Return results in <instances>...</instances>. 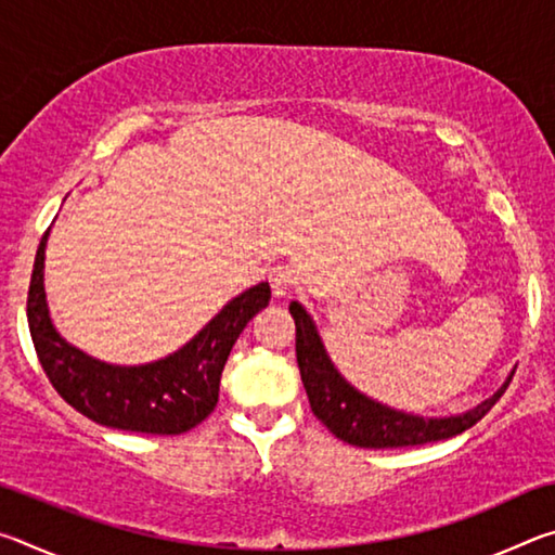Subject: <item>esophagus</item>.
Masks as SVG:
<instances>
[{"instance_id": "34e87169", "label": "esophagus", "mask_w": 555, "mask_h": 555, "mask_svg": "<svg viewBox=\"0 0 555 555\" xmlns=\"http://www.w3.org/2000/svg\"><path fill=\"white\" fill-rule=\"evenodd\" d=\"M269 284L274 298H286L294 288V271L288 267H274L269 271Z\"/></svg>"}]
</instances>
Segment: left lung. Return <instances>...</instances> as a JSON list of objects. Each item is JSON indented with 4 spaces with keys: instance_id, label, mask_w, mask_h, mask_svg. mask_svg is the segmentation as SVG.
I'll list each match as a JSON object with an SVG mask.
<instances>
[{
    "instance_id": "1",
    "label": "left lung",
    "mask_w": 555,
    "mask_h": 555,
    "mask_svg": "<svg viewBox=\"0 0 555 555\" xmlns=\"http://www.w3.org/2000/svg\"><path fill=\"white\" fill-rule=\"evenodd\" d=\"M296 321V360L308 401L318 418L335 438L357 448H406L453 438L473 428L509 387L514 370L490 399L455 416H421L387 406L347 382L327 354L311 313L298 300H291Z\"/></svg>"
}]
</instances>
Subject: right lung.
<instances>
[{
    "instance_id": "add662e5",
    "label": "right lung",
    "mask_w": 555,
    "mask_h": 555,
    "mask_svg": "<svg viewBox=\"0 0 555 555\" xmlns=\"http://www.w3.org/2000/svg\"><path fill=\"white\" fill-rule=\"evenodd\" d=\"M36 251L26 300L31 340L46 377L75 411L100 426L131 434L178 436L212 413L232 345L251 318L269 306L267 281L242 291L176 352L146 364H109L70 345L55 331L46 300V242Z\"/></svg>"
}]
</instances>
